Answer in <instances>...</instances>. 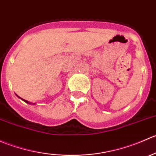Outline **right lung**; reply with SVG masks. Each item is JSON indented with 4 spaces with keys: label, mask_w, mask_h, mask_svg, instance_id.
<instances>
[{
    "label": "right lung",
    "mask_w": 156,
    "mask_h": 156,
    "mask_svg": "<svg viewBox=\"0 0 156 156\" xmlns=\"http://www.w3.org/2000/svg\"><path fill=\"white\" fill-rule=\"evenodd\" d=\"M21 99H22V98H21ZM22 100H24V101L26 102V103H30V102L27 101V100H23V99H22ZM32 104H33V103H32Z\"/></svg>",
    "instance_id": "obj_1"
}]
</instances>
